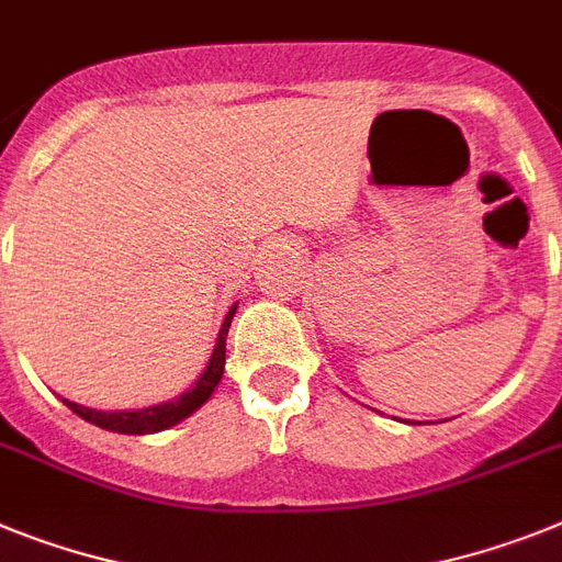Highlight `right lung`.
<instances>
[{
	"instance_id": "1",
	"label": "right lung",
	"mask_w": 562,
	"mask_h": 562,
	"mask_svg": "<svg viewBox=\"0 0 562 562\" xmlns=\"http://www.w3.org/2000/svg\"><path fill=\"white\" fill-rule=\"evenodd\" d=\"M237 314V305H231V311L225 314V323L220 328V337H216L214 353H211L209 366L200 374V380L186 391V394H179V397L168 400V403L159 405H148V408H136V412H97V408H88V405L70 403V400H63L68 405L70 412L77 414V417L88 419L93 426L105 428V431H116V434H154V431H165V428L177 426L186 417H191L200 405H205V400L214 394V389L223 380L225 371V337H228L231 319Z\"/></svg>"
}]
</instances>
